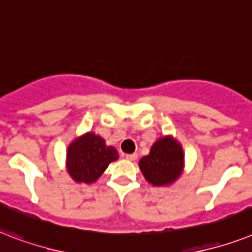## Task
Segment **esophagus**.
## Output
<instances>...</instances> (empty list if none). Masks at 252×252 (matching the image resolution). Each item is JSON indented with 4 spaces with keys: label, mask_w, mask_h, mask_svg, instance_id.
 <instances>
[{
    "label": "esophagus",
    "mask_w": 252,
    "mask_h": 252,
    "mask_svg": "<svg viewBox=\"0 0 252 252\" xmlns=\"http://www.w3.org/2000/svg\"><path fill=\"white\" fill-rule=\"evenodd\" d=\"M126 158H127L128 161H135L136 158H138V155H136V154H130V155H126Z\"/></svg>",
    "instance_id": "1"
}]
</instances>
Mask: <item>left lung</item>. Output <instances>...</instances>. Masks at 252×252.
<instances>
[{
    "label": "left lung",
    "instance_id": "obj_1",
    "mask_svg": "<svg viewBox=\"0 0 252 252\" xmlns=\"http://www.w3.org/2000/svg\"><path fill=\"white\" fill-rule=\"evenodd\" d=\"M182 146L172 136H162L151 147L150 154L139 160L143 176L154 186L172 185L183 170Z\"/></svg>",
    "mask_w": 252,
    "mask_h": 252
}]
</instances>
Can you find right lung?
<instances>
[{
    "label": "right lung",
    "instance_id": "obj_1",
    "mask_svg": "<svg viewBox=\"0 0 252 252\" xmlns=\"http://www.w3.org/2000/svg\"><path fill=\"white\" fill-rule=\"evenodd\" d=\"M118 160L114 147L106 146L105 140L94 132L72 140L67 148V172L75 182L92 183L105 172L112 161Z\"/></svg>",
    "mask_w": 252,
    "mask_h": 252
}]
</instances>
